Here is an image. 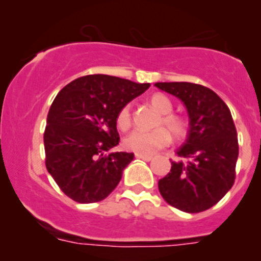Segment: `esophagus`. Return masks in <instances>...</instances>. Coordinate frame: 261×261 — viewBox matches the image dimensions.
I'll list each match as a JSON object with an SVG mask.
<instances>
[{"mask_svg":"<svg viewBox=\"0 0 261 261\" xmlns=\"http://www.w3.org/2000/svg\"><path fill=\"white\" fill-rule=\"evenodd\" d=\"M135 158L142 159V160H146V162L152 160V156H151V155H142V153H135Z\"/></svg>","mask_w":261,"mask_h":261,"instance_id":"1","label":"esophagus"}]
</instances>
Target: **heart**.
<instances>
[{"label": "heart", "mask_w": 261, "mask_h": 261, "mask_svg": "<svg viewBox=\"0 0 261 261\" xmlns=\"http://www.w3.org/2000/svg\"><path fill=\"white\" fill-rule=\"evenodd\" d=\"M149 102L155 110L163 114L159 124H164L170 128L176 139H184L189 133V122L187 118L177 114H172L173 103L165 94L156 93L149 98ZM133 118H131V106L124 105L119 110L117 115V126L122 131H126L131 127ZM168 128L158 127L152 131L135 130L126 137L124 139V147L128 151L142 153V155H149L158 151L159 148L168 146L171 143V133Z\"/></svg>", "instance_id": "heart-1"}]
</instances>
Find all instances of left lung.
<instances>
[{"label":"left lung","instance_id":"obj_1","mask_svg":"<svg viewBox=\"0 0 261 261\" xmlns=\"http://www.w3.org/2000/svg\"><path fill=\"white\" fill-rule=\"evenodd\" d=\"M177 97L189 115V133L172 162L171 172L159 180V192L171 206L201 213L219 202L235 181L239 146L234 121L221 97L193 83H156Z\"/></svg>","mask_w":261,"mask_h":261}]
</instances>
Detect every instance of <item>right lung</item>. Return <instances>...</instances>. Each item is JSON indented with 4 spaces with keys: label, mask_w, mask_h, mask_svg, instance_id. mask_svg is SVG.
<instances>
[{
    "label": "right lung",
    "mask_w": 261,
    "mask_h": 261,
    "mask_svg": "<svg viewBox=\"0 0 261 261\" xmlns=\"http://www.w3.org/2000/svg\"><path fill=\"white\" fill-rule=\"evenodd\" d=\"M149 84L88 74L65 85L54 99L44 130L46 167L63 193L80 203L105 199L134 153L110 152L119 143L117 115Z\"/></svg>",
    "instance_id": "obj_1"
}]
</instances>
